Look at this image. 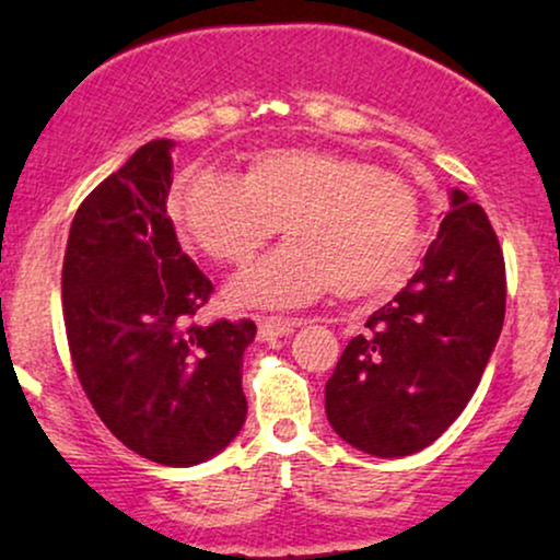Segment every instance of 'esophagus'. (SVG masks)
I'll return each mask as SVG.
<instances>
[{"instance_id": "34e87169", "label": "esophagus", "mask_w": 560, "mask_h": 560, "mask_svg": "<svg viewBox=\"0 0 560 560\" xmlns=\"http://www.w3.org/2000/svg\"><path fill=\"white\" fill-rule=\"evenodd\" d=\"M303 320L298 318H262L259 320V336L262 339H278V336H290Z\"/></svg>"}]
</instances>
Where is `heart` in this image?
<instances>
[{"mask_svg": "<svg viewBox=\"0 0 560 560\" xmlns=\"http://www.w3.org/2000/svg\"><path fill=\"white\" fill-rule=\"evenodd\" d=\"M167 211L206 257L247 265L275 234L288 244L236 275L244 308H295L336 290L372 301L402 288L423 257V203L408 175L324 148H262L240 178L186 173Z\"/></svg>", "mask_w": 560, "mask_h": 560, "instance_id": "heart-1", "label": "heart"}]
</instances>
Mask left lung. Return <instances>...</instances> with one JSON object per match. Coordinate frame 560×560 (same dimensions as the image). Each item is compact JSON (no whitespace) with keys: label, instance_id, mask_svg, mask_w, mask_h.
Wrapping results in <instances>:
<instances>
[{"label":"left lung","instance_id":"1","mask_svg":"<svg viewBox=\"0 0 560 560\" xmlns=\"http://www.w3.org/2000/svg\"><path fill=\"white\" fill-rule=\"evenodd\" d=\"M423 265L374 311L326 382L334 431L364 454L431 446L462 416L500 339L508 278L485 209L451 190Z\"/></svg>","mask_w":560,"mask_h":560}]
</instances>
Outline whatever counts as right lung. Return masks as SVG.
I'll return each mask as SVG.
<instances>
[{
  "mask_svg": "<svg viewBox=\"0 0 560 560\" xmlns=\"http://www.w3.org/2000/svg\"><path fill=\"white\" fill-rule=\"evenodd\" d=\"M171 148L142 144L83 198L60 295L73 370L104 425L150 462L194 466L242 431V354L257 326L194 320L213 285L167 217Z\"/></svg>",
  "mask_w": 560,
  "mask_h": 560,
  "instance_id": "1",
  "label": "right lung"
}]
</instances>
